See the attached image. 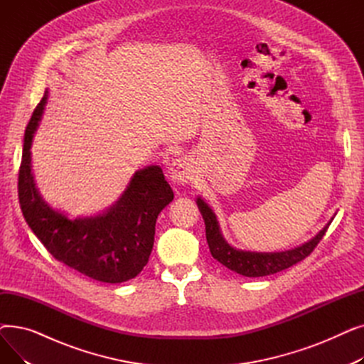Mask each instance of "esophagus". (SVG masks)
<instances>
[{
	"mask_svg": "<svg viewBox=\"0 0 364 364\" xmlns=\"http://www.w3.org/2000/svg\"><path fill=\"white\" fill-rule=\"evenodd\" d=\"M195 172L196 171H195L193 161L187 156H181L171 164L168 169V177L172 183L184 186L193 180Z\"/></svg>",
	"mask_w": 364,
	"mask_h": 364,
	"instance_id": "1",
	"label": "esophagus"
}]
</instances>
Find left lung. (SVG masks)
Returning <instances> with one entry per match:
<instances>
[{
    "label": "left lung",
    "instance_id": "obj_1",
    "mask_svg": "<svg viewBox=\"0 0 364 364\" xmlns=\"http://www.w3.org/2000/svg\"><path fill=\"white\" fill-rule=\"evenodd\" d=\"M196 203L202 214V218L205 221L206 242L213 257L218 262L225 265L227 269H230L232 272L246 277H262V276L274 274L282 270L289 269V267H292L294 264L302 261L304 258H307L313 252L317 243L321 240L324 233H326L328 227L331 225L335 217L333 215L329 220V223L324 225L313 239L296 247H292V250L280 251V252H255V251L237 250V247L228 243L223 236L221 227L214 209L209 206L200 196L196 198Z\"/></svg>",
    "mask_w": 364,
    "mask_h": 364
}]
</instances>
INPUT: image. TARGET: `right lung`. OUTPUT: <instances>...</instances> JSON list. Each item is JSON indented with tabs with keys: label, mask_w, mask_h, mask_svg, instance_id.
Listing matches in <instances>:
<instances>
[{
	"label": "right lung",
	"mask_w": 364,
	"mask_h": 364,
	"mask_svg": "<svg viewBox=\"0 0 364 364\" xmlns=\"http://www.w3.org/2000/svg\"><path fill=\"white\" fill-rule=\"evenodd\" d=\"M48 90L25 131L18 202L33 235L47 251L70 269L103 283L136 277L147 264L162 209L174 199L162 168L150 165L134 172L124 193L106 211L69 218L40 193L32 171L33 136L43 119Z\"/></svg>",
	"instance_id": "add662e5"
}]
</instances>
